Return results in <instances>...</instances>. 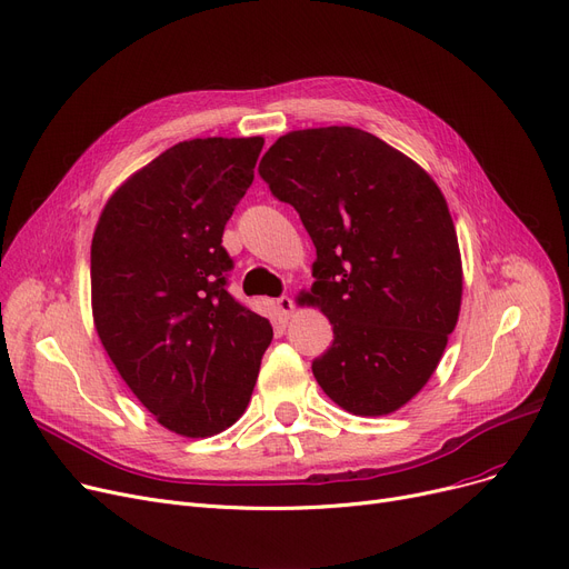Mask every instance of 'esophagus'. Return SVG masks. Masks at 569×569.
Listing matches in <instances>:
<instances>
[{"mask_svg":"<svg viewBox=\"0 0 569 569\" xmlns=\"http://www.w3.org/2000/svg\"><path fill=\"white\" fill-rule=\"evenodd\" d=\"M277 307H279V311H281L283 316H290V313L295 311V302H292V297H290V295H281L279 300H277Z\"/></svg>","mask_w":569,"mask_h":569,"instance_id":"34e87169","label":"esophagus"}]
</instances>
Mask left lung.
I'll return each instance as SVG.
<instances>
[{"label":"left lung","mask_w":569,"mask_h":569,"mask_svg":"<svg viewBox=\"0 0 569 569\" xmlns=\"http://www.w3.org/2000/svg\"><path fill=\"white\" fill-rule=\"evenodd\" d=\"M258 172L313 239L307 297L335 330L311 365L322 392L360 417L399 410L459 320L463 269L445 196L425 168L352 127L290 131Z\"/></svg>","instance_id":"8db88e82"}]
</instances>
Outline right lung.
I'll use <instances>...</instances> for the list:
<instances>
[{"label": "right lung", "instance_id": "1", "mask_svg": "<svg viewBox=\"0 0 569 569\" xmlns=\"http://www.w3.org/2000/svg\"><path fill=\"white\" fill-rule=\"evenodd\" d=\"M264 140L193 138L133 172L92 239V313L114 369L172 433L217 436L244 415L272 325L226 290L221 237Z\"/></svg>", "mask_w": 569, "mask_h": 569}]
</instances>
